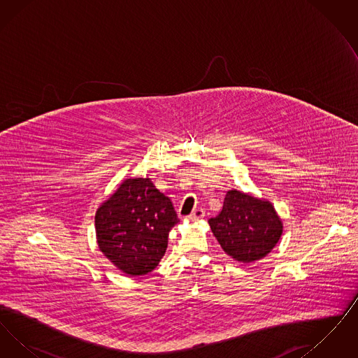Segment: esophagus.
I'll return each mask as SVG.
<instances>
[{
	"label": "esophagus",
	"instance_id": "1",
	"mask_svg": "<svg viewBox=\"0 0 358 358\" xmlns=\"http://www.w3.org/2000/svg\"><path fill=\"white\" fill-rule=\"evenodd\" d=\"M205 216V210L204 209H194L190 215H189V219L190 220H201V219H204Z\"/></svg>",
	"mask_w": 358,
	"mask_h": 358
}]
</instances>
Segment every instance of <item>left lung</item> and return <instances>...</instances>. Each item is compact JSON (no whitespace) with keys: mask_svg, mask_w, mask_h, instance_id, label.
Segmentation results:
<instances>
[{"mask_svg":"<svg viewBox=\"0 0 358 358\" xmlns=\"http://www.w3.org/2000/svg\"><path fill=\"white\" fill-rule=\"evenodd\" d=\"M208 222L222 250L241 263L268 255L283 232L282 220L270 201L236 189L227 192L222 212Z\"/></svg>","mask_w":358,"mask_h":358,"instance_id":"8db88e82","label":"left lung"}]
</instances>
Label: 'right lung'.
Segmentation results:
<instances>
[{
  "instance_id": "obj_1",
  "label": "right lung",
  "mask_w": 358,
  "mask_h": 358,
  "mask_svg": "<svg viewBox=\"0 0 358 358\" xmlns=\"http://www.w3.org/2000/svg\"><path fill=\"white\" fill-rule=\"evenodd\" d=\"M178 222L171 199L150 178H127L96 210L98 245L120 271L145 275L165 255Z\"/></svg>"
}]
</instances>
